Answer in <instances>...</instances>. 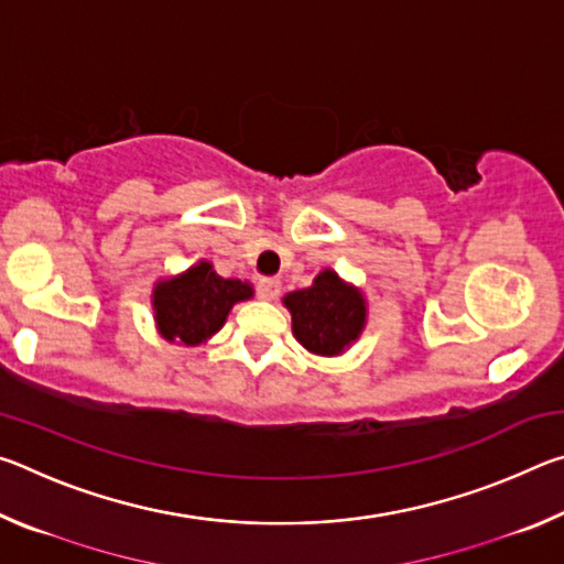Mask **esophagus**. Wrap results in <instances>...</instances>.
<instances>
[{"mask_svg":"<svg viewBox=\"0 0 564 564\" xmlns=\"http://www.w3.org/2000/svg\"><path fill=\"white\" fill-rule=\"evenodd\" d=\"M279 291H281V283L275 279H261L256 283V293H259L263 301H273L275 295H279Z\"/></svg>","mask_w":564,"mask_h":564,"instance_id":"34e87169","label":"esophagus"}]
</instances>
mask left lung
<instances>
[{
    "mask_svg": "<svg viewBox=\"0 0 564 564\" xmlns=\"http://www.w3.org/2000/svg\"><path fill=\"white\" fill-rule=\"evenodd\" d=\"M283 303L291 311L295 338L318 356H338L366 326L362 295L333 271H323L311 289L289 293Z\"/></svg>",
    "mask_w": 564,
    "mask_h": 564,
    "instance_id": "1",
    "label": "left lung"
}]
</instances>
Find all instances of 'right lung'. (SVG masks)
<instances>
[{
	"label": "right lung",
	"instance_id": "add662e5",
	"mask_svg": "<svg viewBox=\"0 0 564 564\" xmlns=\"http://www.w3.org/2000/svg\"><path fill=\"white\" fill-rule=\"evenodd\" d=\"M253 289L238 279H221L202 261L178 279L156 285L154 311L161 336L196 346L224 326L234 303L251 299Z\"/></svg>",
	"mask_w": 564,
	"mask_h": 564
}]
</instances>
